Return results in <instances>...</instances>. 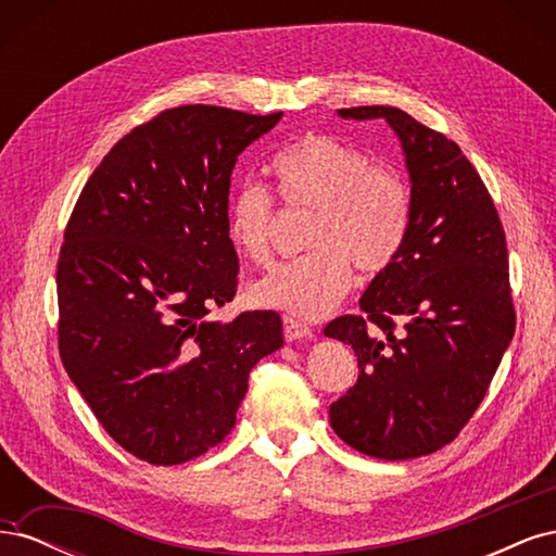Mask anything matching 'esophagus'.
<instances>
[{"label":"esophagus","mask_w":556,"mask_h":556,"mask_svg":"<svg viewBox=\"0 0 556 556\" xmlns=\"http://www.w3.org/2000/svg\"><path fill=\"white\" fill-rule=\"evenodd\" d=\"M282 333L288 341H301V339H311L313 336V331L306 323H301V319L290 317V315L282 317Z\"/></svg>","instance_id":"34e87169"}]
</instances>
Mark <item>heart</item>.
<instances>
[{"label":"heart","mask_w":556,"mask_h":556,"mask_svg":"<svg viewBox=\"0 0 556 556\" xmlns=\"http://www.w3.org/2000/svg\"><path fill=\"white\" fill-rule=\"evenodd\" d=\"M271 172L285 204L315 215L306 233L311 252L252 282V304L319 317L348 294L352 266L380 276L401 257L413 227V194L394 166L374 164L366 150L311 131L276 155ZM274 223L276 204L264 185L233 190L227 239L241 257L271 260Z\"/></svg>","instance_id":"heart-1"}]
</instances>
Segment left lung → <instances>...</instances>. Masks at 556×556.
I'll return each mask as SVG.
<instances>
[{"label":"left lung","instance_id":"obj_1","mask_svg":"<svg viewBox=\"0 0 556 556\" xmlns=\"http://www.w3.org/2000/svg\"><path fill=\"white\" fill-rule=\"evenodd\" d=\"M339 113L384 117L399 134L413 227L401 257L359 299L362 313L325 327L352 345L359 366L329 422L368 457H422L457 439L513 341L506 231L476 166L443 131L396 106Z\"/></svg>","mask_w":556,"mask_h":556}]
</instances>
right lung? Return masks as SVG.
<instances>
[{
	"instance_id": "add662e5",
	"label": "right lung",
	"mask_w": 556,
	"mask_h": 556,
	"mask_svg": "<svg viewBox=\"0 0 556 556\" xmlns=\"http://www.w3.org/2000/svg\"><path fill=\"white\" fill-rule=\"evenodd\" d=\"M282 113L164 109L83 188L58 260V348L99 425L153 466L190 462L237 425L248 376L282 345L274 311L215 323L239 288L231 169Z\"/></svg>"
}]
</instances>
